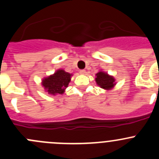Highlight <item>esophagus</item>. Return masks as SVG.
Wrapping results in <instances>:
<instances>
[{
    "instance_id": "34e87169",
    "label": "esophagus",
    "mask_w": 159,
    "mask_h": 159,
    "mask_svg": "<svg viewBox=\"0 0 159 159\" xmlns=\"http://www.w3.org/2000/svg\"><path fill=\"white\" fill-rule=\"evenodd\" d=\"M80 73H81V75H84V74L86 73V70H80Z\"/></svg>"
}]
</instances>
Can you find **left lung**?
I'll return each mask as SVG.
<instances>
[{
  "mask_svg": "<svg viewBox=\"0 0 159 159\" xmlns=\"http://www.w3.org/2000/svg\"><path fill=\"white\" fill-rule=\"evenodd\" d=\"M95 81L98 85L105 90H111L115 85V79L113 76L108 75L104 71H99L96 74Z\"/></svg>",
  "mask_w": 159,
  "mask_h": 159,
  "instance_id": "8db88e82",
  "label": "left lung"
}]
</instances>
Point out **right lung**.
Listing matches in <instances>:
<instances>
[{"mask_svg": "<svg viewBox=\"0 0 159 159\" xmlns=\"http://www.w3.org/2000/svg\"><path fill=\"white\" fill-rule=\"evenodd\" d=\"M71 76V74L59 69L56 70L54 75L44 78L41 84L48 94L52 95H56L57 94H62L68 86Z\"/></svg>", "mask_w": 159, "mask_h": 159, "instance_id": "1", "label": "right lung"}]
</instances>
